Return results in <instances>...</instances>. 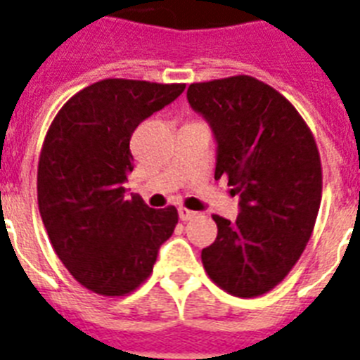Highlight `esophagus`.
Instances as JSON below:
<instances>
[{
    "instance_id": "1",
    "label": "esophagus",
    "mask_w": 360,
    "mask_h": 360,
    "mask_svg": "<svg viewBox=\"0 0 360 360\" xmlns=\"http://www.w3.org/2000/svg\"><path fill=\"white\" fill-rule=\"evenodd\" d=\"M197 215V212H191V210H187V207H178V217H180V221H191V219H195Z\"/></svg>"
}]
</instances>
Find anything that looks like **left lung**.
<instances>
[{
    "label": "left lung",
    "mask_w": 360,
    "mask_h": 360,
    "mask_svg": "<svg viewBox=\"0 0 360 360\" xmlns=\"http://www.w3.org/2000/svg\"><path fill=\"white\" fill-rule=\"evenodd\" d=\"M187 101L213 132L215 178L239 197L236 221L213 215L217 239L202 250L207 276L252 298L289 274L313 233L322 165L307 124L280 91L248 75L198 82Z\"/></svg>",
    "instance_id": "1"
}]
</instances>
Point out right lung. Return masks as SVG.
I'll list each match as a JSON object with an SVG mask.
<instances>
[{
	"instance_id": "right-lung-1",
	"label": "right lung",
	"mask_w": 360,
	"mask_h": 360,
	"mask_svg": "<svg viewBox=\"0 0 360 360\" xmlns=\"http://www.w3.org/2000/svg\"><path fill=\"white\" fill-rule=\"evenodd\" d=\"M186 84L105 79L73 95L49 127L38 163V207L56 255L86 289L123 296L153 272L178 222L127 197L130 138Z\"/></svg>"
}]
</instances>
